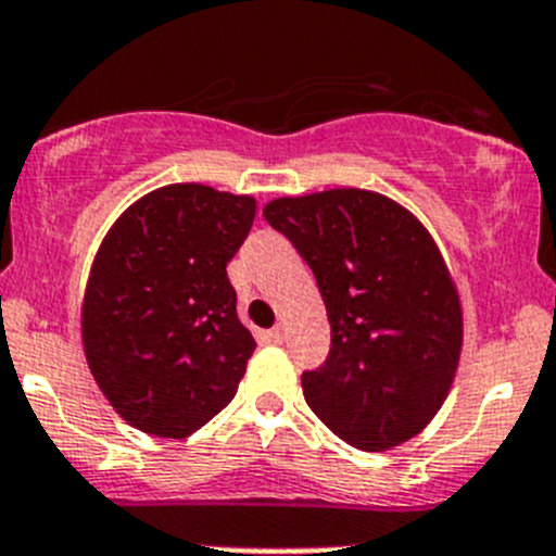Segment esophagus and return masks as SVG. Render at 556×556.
Masks as SVG:
<instances>
[{
    "label": "esophagus",
    "mask_w": 556,
    "mask_h": 556,
    "mask_svg": "<svg viewBox=\"0 0 556 556\" xmlns=\"http://www.w3.org/2000/svg\"><path fill=\"white\" fill-rule=\"evenodd\" d=\"M267 338H270L273 343H283V340H286V327H283V324H278V327H273L270 332H267Z\"/></svg>",
    "instance_id": "obj_1"
}]
</instances>
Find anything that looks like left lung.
Segmentation results:
<instances>
[{"label":"left lung","mask_w":556,"mask_h":556,"mask_svg":"<svg viewBox=\"0 0 556 556\" xmlns=\"http://www.w3.org/2000/svg\"><path fill=\"white\" fill-rule=\"evenodd\" d=\"M265 218L313 270L332 329L327 362L302 372L313 414L362 452L419 435L463 354V302L425 224L367 189L278 197Z\"/></svg>","instance_id":"left-lung-1"}]
</instances>
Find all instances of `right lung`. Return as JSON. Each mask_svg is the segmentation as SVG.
<instances>
[{
    "mask_svg": "<svg viewBox=\"0 0 556 556\" xmlns=\"http://www.w3.org/2000/svg\"><path fill=\"white\" fill-rule=\"evenodd\" d=\"M254 216L249 194L169 184L131 202L99 243L80 338L93 381L135 430L178 441L238 392L256 340L227 262Z\"/></svg>",
    "mask_w": 556,
    "mask_h": 556,
    "instance_id": "right-lung-1",
    "label": "right lung"
}]
</instances>
